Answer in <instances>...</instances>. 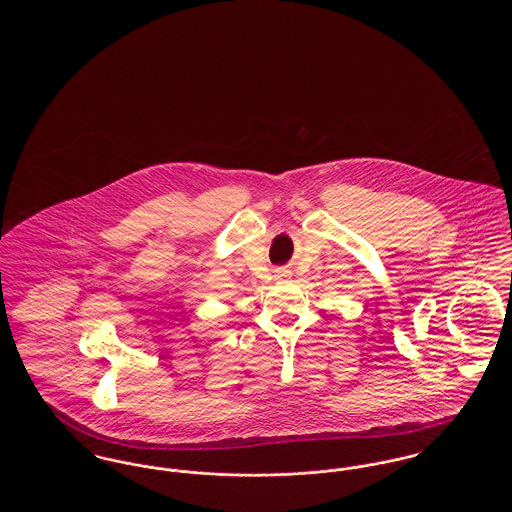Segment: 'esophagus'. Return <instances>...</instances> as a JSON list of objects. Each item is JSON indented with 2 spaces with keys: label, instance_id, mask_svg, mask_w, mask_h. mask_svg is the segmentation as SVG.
I'll return each instance as SVG.
<instances>
[{
  "label": "esophagus",
  "instance_id": "34e87169",
  "mask_svg": "<svg viewBox=\"0 0 512 512\" xmlns=\"http://www.w3.org/2000/svg\"><path fill=\"white\" fill-rule=\"evenodd\" d=\"M276 278H278V280H286V278H290V272H288L286 268H278V270H276Z\"/></svg>",
  "mask_w": 512,
  "mask_h": 512
}]
</instances>
